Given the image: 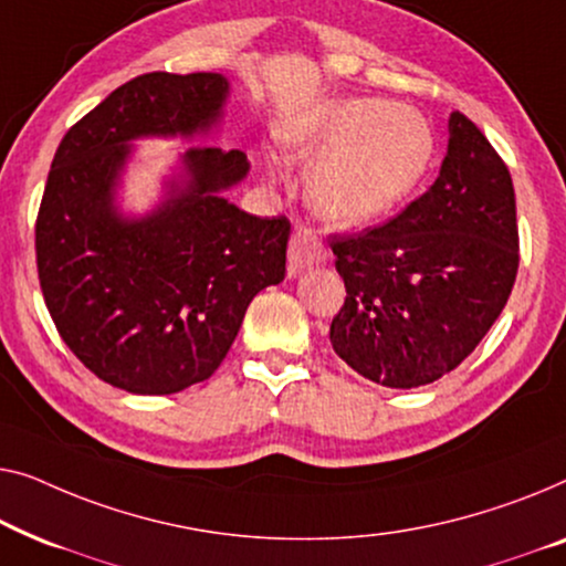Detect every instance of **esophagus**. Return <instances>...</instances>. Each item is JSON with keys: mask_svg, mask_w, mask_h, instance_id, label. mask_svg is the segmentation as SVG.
Returning <instances> with one entry per match:
<instances>
[{"mask_svg": "<svg viewBox=\"0 0 566 566\" xmlns=\"http://www.w3.org/2000/svg\"><path fill=\"white\" fill-rule=\"evenodd\" d=\"M325 261L323 243L313 235V230L297 228L290 238V253H286V272L297 276L310 266H317Z\"/></svg>", "mask_w": 566, "mask_h": 566, "instance_id": "obj_1", "label": "esophagus"}]
</instances>
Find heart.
Listing matches in <instances>:
<instances>
[{
    "mask_svg": "<svg viewBox=\"0 0 566 566\" xmlns=\"http://www.w3.org/2000/svg\"><path fill=\"white\" fill-rule=\"evenodd\" d=\"M305 171L307 200L328 222L361 228L410 200L433 164L431 125L418 109L385 99H333L310 109L286 138ZM269 177L280 169L269 166Z\"/></svg>",
    "mask_w": 566,
    "mask_h": 566,
    "instance_id": "obj_1",
    "label": "heart"
}]
</instances>
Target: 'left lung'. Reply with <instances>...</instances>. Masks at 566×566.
<instances>
[{
  "label": "left lung",
  "instance_id": "8db88e82",
  "mask_svg": "<svg viewBox=\"0 0 566 566\" xmlns=\"http://www.w3.org/2000/svg\"><path fill=\"white\" fill-rule=\"evenodd\" d=\"M346 302L331 344L381 387L431 385L467 359L518 274L513 179L480 127L449 117L439 179L385 226L333 235Z\"/></svg>",
  "mask_w": 566,
  "mask_h": 566
}]
</instances>
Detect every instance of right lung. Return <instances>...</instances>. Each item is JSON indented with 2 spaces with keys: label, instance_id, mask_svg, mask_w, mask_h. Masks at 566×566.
Segmentation results:
<instances>
[{
  "label": "right lung",
  "instance_id": "right-lung-1",
  "mask_svg": "<svg viewBox=\"0 0 566 566\" xmlns=\"http://www.w3.org/2000/svg\"><path fill=\"white\" fill-rule=\"evenodd\" d=\"M222 74H154L117 86L55 150L35 253L63 344L133 395L212 377L245 310L284 280L290 220L256 218L222 192L249 177L243 150L192 146L146 214H125L123 174L140 138H207L222 120Z\"/></svg>",
  "mask_w": 566,
  "mask_h": 566
}]
</instances>
